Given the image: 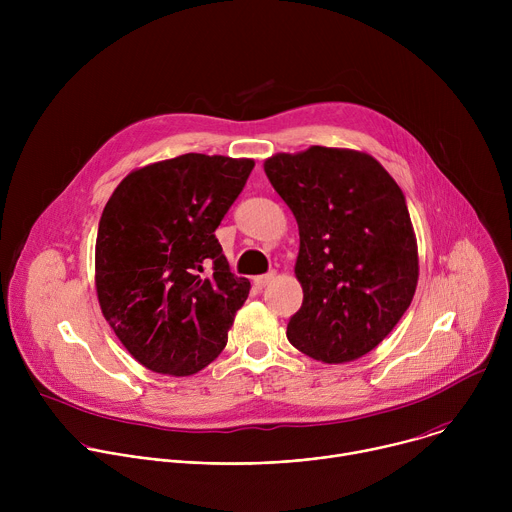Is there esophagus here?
I'll return each instance as SVG.
<instances>
[{"instance_id":"34e87169","label":"esophagus","mask_w":512,"mask_h":512,"mask_svg":"<svg viewBox=\"0 0 512 512\" xmlns=\"http://www.w3.org/2000/svg\"><path fill=\"white\" fill-rule=\"evenodd\" d=\"M273 279H275V271H269V273H265V275H257V277L253 279V283H255V287L263 289V287H267Z\"/></svg>"}]
</instances>
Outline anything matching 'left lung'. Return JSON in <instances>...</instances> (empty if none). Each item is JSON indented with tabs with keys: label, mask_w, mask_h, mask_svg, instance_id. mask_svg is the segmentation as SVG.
I'll return each mask as SVG.
<instances>
[{
	"label": "left lung",
	"mask_w": 512,
	"mask_h": 512,
	"mask_svg": "<svg viewBox=\"0 0 512 512\" xmlns=\"http://www.w3.org/2000/svg\"><path fill=\"white\" fill-rule=\"evenodd\" d=\"M265 174L300 229L304 302L287 322V340L328 364L371 352L417 287V243L401 188L369 154L322 145L269 158Z\"/></svg>",
	"instance_id": "obj_1"
}]
</instances>
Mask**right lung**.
<instances>
[{"label":"right lung","mask_w":512,"mask_h":512,"mask_svg":"<svg viewBox=\"0 0 512 512\" xmlns=\"http://www.w3.org/2000/svg\"><path fill=\"white\" fill-rule=\"evenodd\" d=\"M253 160L184 154L131 172L97 233L95 281L105 320L145 369L188 377L227 346L251 283L214 237Z\"/></svg>","instance_id":"right-lung-1"}]
</instances>
